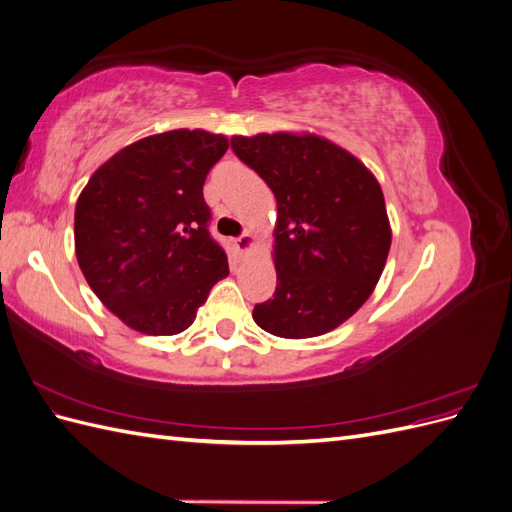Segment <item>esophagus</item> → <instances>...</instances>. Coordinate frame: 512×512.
<instances>
[{
	"instance_id": "obj_1",
	"label": "esophagus",
	"mask_w": 512,
	"mask_h": 512,
	"mask_svg": "<svg viewBox=\"0 0 512 512\" xmlns=\"http://www.w3.org/2000/svg\"><path fill=\"white\" fill-rule=\"evenodd\" d=\"M235 245H237V250L239 252H250L252 250V247L256 245V239H254V235H252V232H243V235L239 237V239H235Z\"/></svg>"
}]
</instances>
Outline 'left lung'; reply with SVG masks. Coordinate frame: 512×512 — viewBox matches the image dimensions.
<instances>
[{"instance_id": "1", "label": "left lung", "mask_w": 512, "mask_h": 512, "mask_svg": "<svg viewBox=\"0 0 512 512\" xmlns=\"http://www.w3.org/2000/svg\"><path fill=\"white\" fill-rule=\"evenodd\" d=\"M230 143L277 200V286L273 299L254 307L256 324L284 339L337 329L374 292L391 250L378 179L318 134L262 132Z\"/></svg>"}]
</instances>
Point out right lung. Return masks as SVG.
Segmentation results:
<instances>
[{
  "mask_svg": "<svg viewBox=\"0 0 512 512\" xmlns=\"http://www.w3.org/2000/svg\"><path fill=\"white\" fill-rule=\"evenodd\" d=\"M224 134L170 130L119 149L89 177L74 209V252L89 288L130 329L190 327L228 258L209 237L203 185Z\"/></svg>",
  "mask_w": 512,
  "mask_h": 512,
  "instance_id": "1",
  "label": "right lung"
}]
</instances>
